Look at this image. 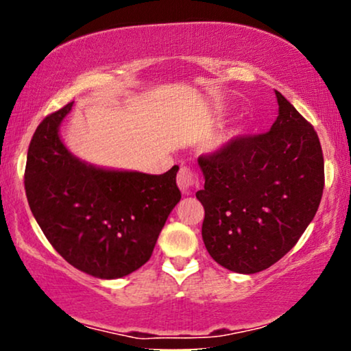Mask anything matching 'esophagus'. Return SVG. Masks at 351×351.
I'll list each match as a JSON object with an SVG mask.
<instances>
[{"label": "esophagus", "mask_w": 351, "mask_h": 351, "mask_svg": "<svg viewBox=\"0 0 351 351\" xmlns=\"http://www.w3.org/2000/svg\"><path fill=\"white\" fill-rule=\"evenodd\" d=\"M177 185H179L180 191L184 195H191L193 193L195 186L198 185V179H196V174L190 167H180L179 174H177Z\"/></svg>", "instance_id": "esophagus-1"}]
</instances>
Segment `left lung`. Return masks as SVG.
<instances>
[{"label":"left lung","mask_w":351,"mask_h":351,"mask_svg":"<svg viewBox=\"0 0 351 351\" xmlns=\"http://www.w3.org/2000/svg\"><path fill=\"white\" fill-rule=\"evenodd\" d=\"M270 131L199 156L204 246L230 271H262L286 256L318 210L324 160L318 134L278 90Z\"/></svg>","instance_id":"8db88e82"}]
</instances>
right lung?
Listing matches in <instances>:
<instances>
[{
  "mask_svg": "<svg viewBox=\"0 0 351 351\" xmlns=\"http://www.w3.org/2000/svg\"><path fill=\"white\" fill-rule=\"evenodd\" d=\"M73 102L49 114L28 147L25 193L33 217L70 265L117 280L148 262L182 195L172 166L161 176L107 169L75 156L59 129Z\"/></svg>",
  "mask_w": 351,
  "mask_h": 351,
  "instance_id": "right-lung-1",
  "label": "right lung"
}]
</instances>
